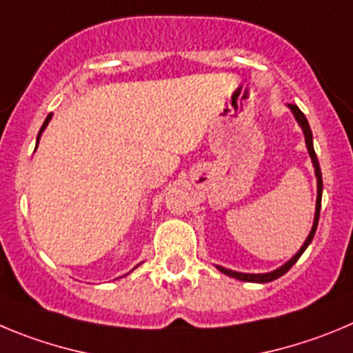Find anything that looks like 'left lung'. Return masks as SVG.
<instances>
[{"label": "left lung", "mask_w": 353, "mask_h": 353, "mask_svg": "<svg viewBox=\"0 0 353 353\" xmlns=\"http://www.w3.org/2000/svg\"><path fill=\"white\" fill-rule=\"evenodd\" d=\"M290 110H292L294 117L297 119V122H299V125L303 128V132H305V140H306V147H308V152H310V157H312L313 161V166H315V174H316V210H315V222H313V228H312V232L308 234V238H306V241L303 243L301 250L297 252L296 255H294L292 259H290L289 263L283 264L282 268H278V270L271 271V273H263V274H250V273H238V271H231V270H225V268L222 266H216L219 268V271H222L224 274H228V276H232V278H238V280H243V282H255V283H266V282H273V280H276V278H280L282 274H285L287 271L290 270V268L294 266V264L297 263V259L301 257L303 252L306 250V247H308L310 243H312L313 236H315V231H316V224H319V216H320V203H322V171H320V166H319V159H316V154H315V148H313V138H312V129H310V124L308 121H306L305 113L301 112V110L297 108L296 105H289Z\"/></svg>", "instance_id": "obj_1"}]
</instances>
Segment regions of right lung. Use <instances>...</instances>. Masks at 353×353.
I'll return each mask as SVG.
<instances>
[{
	"label": "right lung",
	"instance_id": "1",
	"mask_svg": "<svg viewBox=\"0 0 353 353\" xmlns=\"http://www.w3.org/2000/svg\"><path fill=\"white\" fill-rule=\"evenodd\" d=\"M50 117H52V113H50V115H47V119H45L43 125H41L40 132H38V140H40V134H41V131H43V129H45V128H47V124H48V121H50ZM37 145H38V141H37Z\"/></svg>",
	"mask_w": 353,
	"mask_h": 353
}]
</instances>
